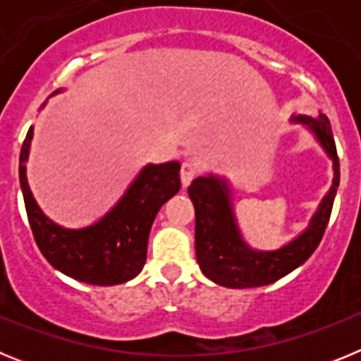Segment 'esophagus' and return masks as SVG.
Masks as SVG:
<instances>
[{
    "mask_svg": "<svg viewBox=\"0 0 361 361\" xmlns=\"http://www.w3.org/2000/svg\"><path fill=\"white\" fill-rule=\"evenodd\" d=\"M197 173H199L197 166L191 161H184L183 166H180V180H183V186H188L197 177Z\"/></svg>",
    "mask_w": 361,
    "mask_h": 361,
    "instance_id": "1",
    "label": "esophagus"
}]
</instances>
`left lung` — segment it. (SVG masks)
Returning a JSON list of instances; mask_svg holds the SVG:
<instances>
[{"label":"left lung","mask_w":361,"mask_h":361,"mask_svg":"<svg viewBox=\"0 0 361 361\" xmlns=\"http://www.w3.org/2000/svg\"><path fill=\"white\" fill-rule=\"evenodd\" d=\"M314 132L327 155L333 159V188L312 216L311 226L291 244L276 251L250 250L242 240L237 222L233 219L229 188L215 177H199L188 188L195 206V251L197 262L209 280L231 289L260 288L289 275L307 260L320 244L333 212L334 195L340 184V161L331 132L329 119L320 114L317 119L295 117Z\"/></svg>","instance_id":"8db88e82"}]
</instances>
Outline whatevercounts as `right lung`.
<instances>
[{
    "mask_svg": "<svg viewBox=\"0 0 361 361\" xmlns=\"http://www.w3.org/2000/svg\"><path fill=\"white\" fill-rule=\"evenodd\" d=\"M32 133L30 128L19 153V183L32 235L43 257L70 279L92 286H117L139 275L153 219L180 190V164H148L106 216L85 229H63L43 215L28 188L25 161Z\"/></svg>",
    "mask_w": 361,
    "mask_h": 361,
    "instance_id": "obj_1",
    "label": "right lung"
}]
</instances>
